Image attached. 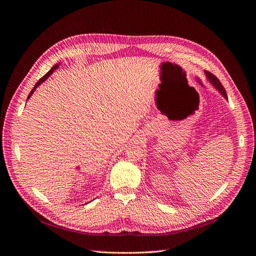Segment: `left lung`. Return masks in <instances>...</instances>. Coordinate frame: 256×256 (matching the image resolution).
<instances>
[{
	"mask_svg": "<svg viewBox=\"0 0 256 256\" xmlns=\"http://www.w3.org/2000/svg\"><path fill=\"white\" fill-rule=\"evenodd\" d=\"M205 74H206V78L208 79V81L210 82L214 86L219 90V92L220 94L226 98V99H228V95H226V88H223V85L221 84V82L219 81V79L216 78V76H214V74H212V72H205Z\"/></svg>",
	"mask_w": 256,
	"mask_h": 256,
	"instance_id": "1",
	"label": "left lung"
}]
</instances>
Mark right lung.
Instances as JSON below:
<instances>
[{"label": "right lung", "instance_id": "right-lung-1", "mask_svg": "<svg viewBox=\"0 0 256 256\" xmlns=\"http://www.w3.org/2000/svg\"><path fill=\"white\" fill-rule=\"evenodd\" d=\"M60 66V64H56V65H54L51 69H50V70L47 72V74H46L44 76H42V79H40V81H38L36 84H35V86L32 88V90H30V94H28V99H30V96H32L33 95V92H34V90L37 88V86H38V85H40L42 82H44L46 80H47L48 79V76L51 74H53V72L54 70H56V69H58V67Z\"/></svg>", "mask_w": 256, "mask_h": 256}]
</instances>
